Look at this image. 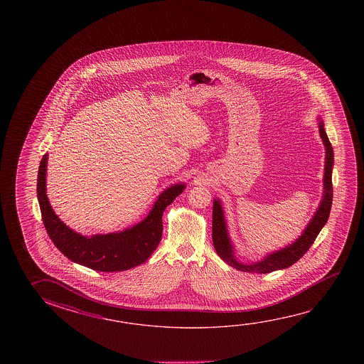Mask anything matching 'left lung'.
<instances>
[{
    "label": "left lung",
    "mask_w": 364,
    "mask_h": 364,
    "mask_svg": "<svg viewBox=\"0 0 364 364\" xmlns=\"http://www.w3.org/2000/svg\"><path fill=\"white\" fill-rule=\"evenodd\" d=\"M320 128V136L322 142L325 146V173H323V197L318 208L316 210L315 215L312 217L310 223L304 228L302 235L298 237L293 244L288 245L286 247L280 249L269 254L260 262H252V264H242L237 262L233 252V246L231 240L227 232L226 220L223 215V208L220 205L218 199L213 202V223H212V239L215 245V251L220 255L223 262L231 265L232 268L246 272V273H259V274H267L274 270L286 269L297 262L301 257H304L307 250L310 249L311 245L314 244L317 235L320 233L322 227L328 222L331 204H333V166H334V151L331 144L328 141V134L323 128V123L320 120L318 123Z\"/></svg>",
    "instance_id": "8db88e82"
}]
</instances>
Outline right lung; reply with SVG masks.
Here are the masks:
<instances>
[{
  "label": "right lung",
  "mask_w": 364,
  "mask_h": 364,
  "mask_svg": "<svg viewBox=\"0 0 364 364\" xmlns=\"http://www.w3.org/2000/svg\"><path fill=\"white\" fill-rule=\"evenodd\" d=\"M47 161L48 155L46 154L38 171V200L49 237L65 257L80 265L105 273L134 268L151 257L161 241L164 210L181 194L185 184H175L162 191L147 217L131 228L87 237L66 226L50 207L46 188Z\"/></svg>",
  "instance_id": "add662e5"
}]
</instances>
